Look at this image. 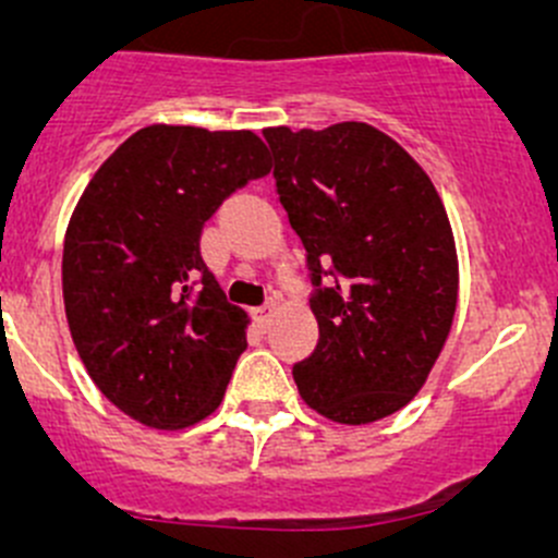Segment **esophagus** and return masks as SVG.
<instances>
[{"label":"esophagus","mask_w":558,"mask_h":558,"mask_svg":"<svg viewBox=\"0 0 558 558\" xmlns=\"http://www.w3.org/2000/svg\"><path fill=\"white\" fill-rule=\"evenodd\" d=\"M275 313H278V302H275V300L264 302L262 307H256V311H253V315H256V320L262 326H269V320L275 318Z\"/></svg>","instance_id":"obj_1"}]
</instances>
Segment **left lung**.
I'll use <instances>...</instances> for the list:
<instances>
[{
    "mask_svg": "<svg viewBox=\"0 0 558 558\" xmlns=\"http://www.w3.org/2000/svg\"><path fill=\"white\" fill-rule=\"evenodd\" d=\"M264 140L307 251L318 320L296 388L337 424H373L421 391L451 331L459 262L448 213L418 161L369 123L275 126Z\"/></svg>",
    "mask_w": 558,
    "mask_h": 558,
    "instance_id": "8db88e82",
    "label": "left lung"
}]
</instances>
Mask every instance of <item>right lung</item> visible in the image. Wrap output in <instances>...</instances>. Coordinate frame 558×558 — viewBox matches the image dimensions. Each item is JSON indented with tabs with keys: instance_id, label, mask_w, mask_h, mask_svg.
I'll return each mask as SVG.
<instances>
[{
	"instance_id": "1",
	"label": "right lung",
	"mask_w": 558,
	"mask_h": 558,
	"mask_svg": "<svg viewBox=\"0 0 558 558\" xmlns=\"http://www.w3.org/2000/svg\"><path fill=\"white\" fill-rule=\"evenodd\" d=\"M269 172L253 132L145 126L99 167L61 258L72 340L99 391L129 418L183 429L221 404L247 315L199 256L227 196Z\"/></svg>"
}]
</instances>
